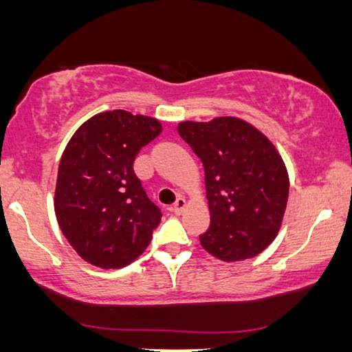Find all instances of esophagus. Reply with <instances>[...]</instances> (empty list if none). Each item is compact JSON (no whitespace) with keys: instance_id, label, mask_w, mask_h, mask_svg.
Instances as JSON below:
<instances>
[{"instance_id":"1","label":"esophagus","mask_w":352,"mask_h":352,"mask_svg":"<svg viewBox=\"0 0 352 352\" xmlns=\"http://www.w3.org/2000/svg\"><path fill=\"white\" fill-rule=\"evenodd\" d=\"M184 208H186V199L184 197H179V199L175 201V205H173V210H175L176 214H181L182 211H184Z\"/></svg>"}]
</instances>
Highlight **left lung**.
Masks as SVG:
<instances>
[{"instance_id": "obj_1", "label": "left lung", "mask_w": 352, "mask_h": 352, "mask_svg": "<svg viewBox=\"0 0 352 352\" xmlns=\"http://www.w3.org/2000/svg\"><path fill=\"white\" fill-rule=\"evenodd\" d=\"M177 133L205 168L210 229L200 235L221 261L254 258L277 237L288 200V173L264 134L237 117L182 122Z\"/></svg>"}]
</instances>
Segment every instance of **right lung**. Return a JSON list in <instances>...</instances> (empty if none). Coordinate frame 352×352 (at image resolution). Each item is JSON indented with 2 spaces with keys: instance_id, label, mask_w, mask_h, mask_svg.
<instances>
[{
  "instance_id": "obj_1",
  "label": "right lung",
  "mask_w": 352,
  "mask_h": 352,
  "mask_svg": "<svg viewBox=\"0 0 352 352\" xmlns=\"http://www.w3.org/2000/svg\"><path fill=\"white\" fill-rule=\"evenodd\" d=\"M160 133L157 118L109 110L86 120L67 144L57 171L56 218L75 252L93 266L124 267L151 243L162 211L133 163Z\"/></svg>"
}]
</instances>
